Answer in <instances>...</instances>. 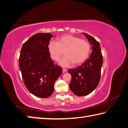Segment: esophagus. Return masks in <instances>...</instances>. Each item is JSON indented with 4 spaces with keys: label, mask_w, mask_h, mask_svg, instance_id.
Returning a JSON list of instances; mask_svg holds the SVG:
<instances>
[{
    "label": "esophagus",
    "mask_w": 128,
    "mask_h": 128,
    "mask_svg": "<svg viewBox=\"0 0 128 128\" xmlns=\"http://www.w3.org/2000/svg\"><path fill=\"white\" fill-rule=\"evenodd\" d=\"M67 71V69L65 68H62V72H65Z\"/></svg>",
    "instance_id": "obj_1"
}]
</instances>
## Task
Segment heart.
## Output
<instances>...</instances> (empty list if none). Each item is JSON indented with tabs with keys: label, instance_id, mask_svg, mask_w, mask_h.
<instances>
[{
	"label": "heart",
	"instance_id": "1",
	"mask_svg": "<svg viewBox=\"0 0 128 128\" xmlns=\"http://www.w3.org/2000/svg\"><path fill=\"white\" fill-rule=\"evenodd\" d=\"M48 50L52 60L58 61L63 55L65 56L59 61L63 66H69L82 64L88 58L90 46L85 39L72 36L64 35L59 37L57 42H52L48 46Z\"/></svg>",
	"mask_w": 128,
	"mask_h": 128
}]
</instances>
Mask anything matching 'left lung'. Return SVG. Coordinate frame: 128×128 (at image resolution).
Masks as SVG:
<instances>
[{
	"instance_id": "1",
	"label": "left lung",
	"mask_w": 128,
	"mask_h": 128,
	"mask_svg": "<svg viewBox=\"0 0 128 128\" xmlns=\"http://www.w3.org/2000/svg\"><path fill=\"white\" fill-rule=\"evenodd\" d=\"M92 46V52L81 66L68 69L72 76L70 89L78 96H85L96 88L100 79L102 56L99 42L90 35L83 33Z\"/></svg>"
}]
</instances>
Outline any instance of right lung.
Listing matches in <instances>:
<instances>
[{
    "instance_id": "right-lung-1",
    "label": "right lung",
    "mask_w": 128,
    "mask_h": 128,
    "mask_svg": "<svg viewBox=\"0 0 128 128\" xmlns=\"http://www.w3.org/2000/svg\"><path fill=\"white\" fill-rule=\"evenodd\" d=\"M52 35L37 33L22 45L19 59L24 83L34 96L46 98L54 92V83L62 73L50 57L48 45Z\"/></svg>"
}]
</instances>
